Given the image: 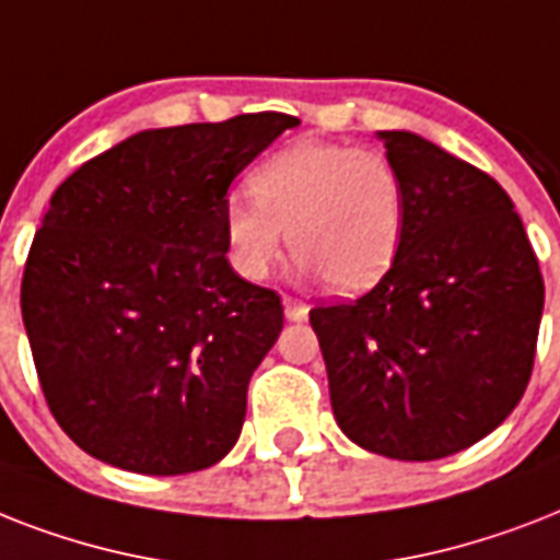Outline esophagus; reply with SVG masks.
<instances>
[{
  "instance_id": "1",
  "label": "esophagus",
  "mask_w": 560,
  "mask_h": 560,
  "mask_svg": "<svg viewBox=\"0 0 560 560\" xmlns=\"http://www.w3.org/2000/svg\"><path fill=\"white\" fill-rule=\"evenodd\" d=\"M284 314H288L290 323H305L307 305H305V302H299V299H293V296H284Z\"/></svg>"
}]
</instances>
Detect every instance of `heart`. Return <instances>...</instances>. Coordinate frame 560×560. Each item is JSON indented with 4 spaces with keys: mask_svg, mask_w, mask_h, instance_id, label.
Here are the masks:
<instances>
[{
    "mask_svg": "<svg viewBox=\"0 0 560 560\" xmlns=\"http://www.w3.org/2000/svg\"><path fill=\"white\" fill-rule=\"evenodd\" d=\"M249 191L253 200L223 206L229 261L241 279H267L288 241L299 267L337 293L374 288L398 258L407 188L386 153L299 142L258 165Z\"/></svg>",
    "mask_w": 560,
    "mask_h": 560,
    "instance_id": "heart-1",
    "label": "heart"
}]
</instances>
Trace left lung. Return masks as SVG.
I'll list each match as a JSON object with an SVG mask.
<instances>
[{
	"label": "left lung",
	"instance_id": "8db88e82",
	"mask_svg": "<svg viewBox=\"0 0 560 560\" xmlns=\"http://www.w3.org/2000/svg\"><path fill=\"white\" fill-rule=\"evenodd\" d=\"M377 139L407 232L366 296L311 311L337 424L363 451L430 462L512 416L535 366L544 279L512 197L407 130Z\"/></svg>",
	"mask_w": 560,
	"mask_h": 560
}]
</instances>
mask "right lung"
I'll use <instances>...</instances> for the list:
<instances>
[{
	"mask_svg": "<svg viewBox=\"0 0 560 560\" xmlns=\"http://www.w3.org/2000/svg\"><path fill=\"white\" fill-rule=\"evenodd\" d=\"M299 118L142 130L51 194L22 276L46 404L81 451L177 477L235 447L246 386L279 340V293L229 267L232 179Z\"/></svg>",
	"mask_w": 560,
	"mask_h": 560,
	"instance_id": "add662e5",
	"label": "right lung"
}]
</instances>
